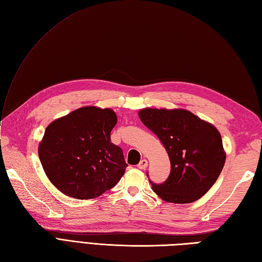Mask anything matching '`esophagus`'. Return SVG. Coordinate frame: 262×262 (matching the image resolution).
Masks as SVG:
<instances>
[{
	"label": "esophagus",
	"mask_w": 262,
	"mask_h": 262,
	"mask_svg": "<svg viewBox=\"0 0 262 262\" xmlns=\"http://www.w3.org/2000/svg\"><path fill=\"white\" fill-rule=\"evenodd\" d=\"M146 167H148V161H146L145 159H142V160L139 162L138 168H139V169H145Z\"/></svg>",
	"instance_id": "1"
}]
</instances>
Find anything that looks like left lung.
<instances>
[{"mask_svg": "<svg viewBox=\"0 0 262 262\" xmlns=\"http://www.w3.org/2000/svg\"><path fill=\"white\" fill-rule=\"evenodd\" d=\"M142 123L160 139L171 163L168 179L153 183L167 202L190 203L205 195L218 179L226 162L219 131L190 111L143 109Z\"/></svg>", "mask_w": 262, "mask_h": 262, "instance_id": "1", "label": "left lung"}]
</instances>
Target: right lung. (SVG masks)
Masks as SVG:
<instances>
[{
    "label": "right lung",
    "instance_id": "right-lung-1",
    "mask_svg": "<svg viewBox=\"0 0 262 262\" xmlns=\"http://www.w3.org/2000/svg\"><path fill=\"white\" fill-rule=\"evenodd\" d=\"M111 109L83 106L50 123L39 145L44 172L62 193L93 199L124 174L123 151L111 142L117 124Z\"/></svg>",
    "mask_w": 262,
    "mask_h": 262
}]
</instances>
